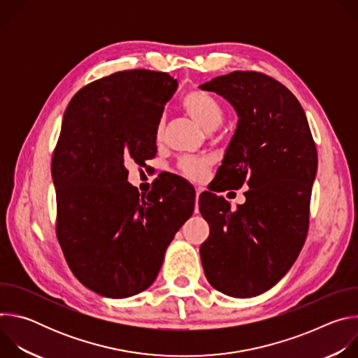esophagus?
<instances>
[{
    "label": "esophagus",
    "instance_id": "1",
    "mask_svg": "<svg viewBox=\"0 0 358 358\" xmlns=\"http://www.w3.org/2000/svg\"><path fill=\"white\" fill-rule=\"evenodd\" d=\"M199 194H201V189L199 188H196V194H195V198H196V203H198V196H199ZM196 211V210H195Z\"/></svg>",
    "mask_w": 358,
    "mask_h": 358
}]
</instances>
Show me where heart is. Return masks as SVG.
Segmentation results:
<instances>
[{
	"label": "heart",
	"instance_id": "b5f03b06",
	"mask_svg": "<svg viewBox=\"0 0 358 358\" xmlns=\"http://www.w3.org/2000/svg\"><path fill=\"white\" fill-rule=\"evenodd\" d=\"M181 105L184 110L199 124L203 130L211 131L215 130L224 119V109L220 101L210 93L203 90H191L188 92L182 100ZM157 138L160 140L163 136V123L160 122L156 131ZM208 167V162L196 157H185L180 163L181 171L192 180H199L206 174Z\"/></svg>",
	"mask_w": 358,
	"mask_h": 358
}]
</instances>
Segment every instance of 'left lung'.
Wrapping results in <instances>:
<instances>
[{"label": "left lung", "instance_id": "left-lung-1", "mask_svg": "<svg viewBox=\"0 0 358 358\" xmlns=\"http://www.w3.org/2000/svg\"><path fill=\"white\" fill-rule=\"evenodd\" d=\"M199 89L222 96L238 116L217 171L221 189L249 187L235 211L222 196L199 195V213L210 225L199 248L202 268L221 293L253 297L273 287L303 248L316 145L299 100L264 73L235 71Z\"/></svg>", "mask_w": 358, "mask_h": 358}]
</instances>
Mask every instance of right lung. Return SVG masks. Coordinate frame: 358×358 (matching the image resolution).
I'll use <instances>...</instances> for the list:
<instances>
[{"label": "right lung", "mask_w": 358, "mask_h": 358, "mask_svg": "<svg viewBox=\"0 0 358 358\" xmlns=\"http://www.w3.org/2000/svg\"><path fill=\"white\" fill-rule=\"evenodd\" d=\"M177 86L163 72H116L82 87L65 110L50 166L57 236L72 273L100 296L124 299L150 287L192 215L191 185L178 198L163 187L140 196L127 181L129 162L156 156L157 126Z\"/></svg>", "instance_id": "right-lung-1"}]
</instances>
